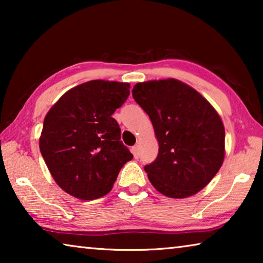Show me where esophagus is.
<instances>
[{
    "instance_id": "34e87169",
    "label": "esophagus",
    "mask_w": 263,
    "mask_h": 263,
    "mask_svg": "<svg viewBox=\"0 0 263 263\" xmlns=\"http://www.w3.org/2000/svg\"><path fill=\"white\" fill-rule=\"evenodd\" d=\"M132 153H133V157H135L136 159L139 158V148H138L137 145L132 147Z\"/></svg>"
}]
</instances>
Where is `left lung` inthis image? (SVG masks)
I'll use <instances>...</instances> for the list:
<instances>
[{
    "mask_svg": "<svg viewBox=\"0 0 263 263\" xmlns=\"http://www.w3.org/2000/svg\"><path fill=\"white\" fill-rule=\"evenodd\" d=\"M132 96L153 124L159 153L146 164L151 183L172 198L197 194L225 157L222 122L204 97L175 79L137 83Z\"/></svg>",
    "mask_w": 263,
    "mask_h": 263,
    "instance_id": "8db88e82",
    "label": "left lung"
}]
</instances>
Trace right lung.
<instances>
[{
  "label": "right lung",
  "mask_w": 263,
  "mask_h": 263,
  "mask_svg": "<svg viewBox=\"0 0 263 263\" xmlns=\"http://www.w3.org/2000/svg\"><path fill=\"white\" fill-rule=\"evenodd\" d=\"M128 95V83L92 80L70 89L47 112L39 148L66 193L86 201L100 198L132 160L112 117Z\"/></svg>",
  "instance_id": "obj_1"
}]
</instances>
